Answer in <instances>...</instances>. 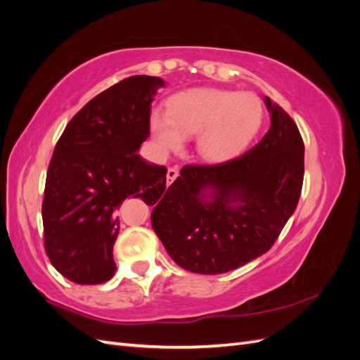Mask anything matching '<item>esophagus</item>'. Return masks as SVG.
Here are the masks:
<instances>
[{
	"instance_id": "esophagus-1",
	"label": "esophagus",
	"mask_w": 360,
	"mask_h": 360,
	"mask_svg": "<svg viewBox=\"0 0 360 360\" xmlns=\"http://www.w3.org/2000/svg\"><path fill=\"white\" fill-rule=\"evenodd\" d=\"M179 176V171L176 168H169L167 172V184H171L174 180L177 179Z\"/></svg>"
}]
</instances>
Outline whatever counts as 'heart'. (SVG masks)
<instances>
[{
	"label": "heart",
	"instance_id": "b5f03b06",
	"mask_svg": "<svg viewBox=\"0 0 360 360\" xmlns=\"http://www.w3.org/2000/svg\"><path fill=\"white\" fill-rule=\"evenodd\" d=\"M263 115V106L252 93L197 89L174 96L168 110L153 108L148 129L163 153L179 150L195 135V155L217 163L233 159L252 143Z\"/></svg>",
	"mask_w": 360,
	"mask_h": 360
}]
</instances>
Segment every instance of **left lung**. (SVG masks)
I'll return each mask as SVG.
<instances>
[{
  "label": "left lung",
  "instance_id": "8db88e82",
  "mask_svg": "<svg viewBox=\"0 0 360 360\" xmlns=\"http://www.w3.org/2000/svg\"><path fill=\"white\" fill-rule=\"evenodd\" d=\"M270 129L240 158L186 165L156 201L151 225L184 270L217 275L266 254L300 198L304 146L292 118L264 97Z\"/></svg>",
  "mask_w": 360,
  "mask_h": 360
}]
</instances>
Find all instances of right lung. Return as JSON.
Masks as SVG:
<instances>
[{"label": "right lung", "mask_w": 360, "mask_h": 360, "mask_svg": "<svg viewBox=\"0 0 360 360\" xmlns=\"http://www.w3.org/2000/svg\"><path fill=\"white\" fill-rule=\"evenodd\" d=\"M162 86L163 79L147 75L110 86L70 120L53 150L41 204L45 249L75 284H103L114 276L122 202L130 195L156 201L165 192L167 168L138 155Z\"/></svg>", "instance_id": "obj_1"}]
</instances>
